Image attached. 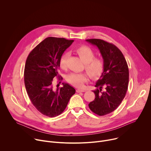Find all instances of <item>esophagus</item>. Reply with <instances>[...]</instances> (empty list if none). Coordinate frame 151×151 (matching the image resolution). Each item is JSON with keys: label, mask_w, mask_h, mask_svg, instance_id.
I'll use <instances>...</instances> for the list:
<instances>
[{"label": "esophagus", "mask_w": 151, "mask_h": 151, "mask_svg": "<svg viewBox=\"0 0 151 151\" xmlns=\"http://www.w3.org/2000/svg\"><path fill=\"white\" fill-rule=\"evenodd\" d=\"M85 91L84 90H81V89H77L76 92L77 93H81V92H85Z\"/></svg>", "instance_id": "34e87169"}]
</instances>
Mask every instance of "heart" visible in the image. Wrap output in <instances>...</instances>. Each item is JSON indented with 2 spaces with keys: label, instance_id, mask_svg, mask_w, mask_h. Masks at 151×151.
Masks as SVG:
<instances>
[{
  "label": "heart",
  "instance_id": "obj_1",
  "mask_svg": "<svg viewBox=\"0 0 151 151\" xmlns=\"http://www.w3.org/2000/svg\"><path fill=\"white\" fill-rule=\"evenodd\" d=\"M74 51L85 63V69L91 79H96L101 76L104 70V62L100 58H94L95 53L90 47L81 45L76 47ZM68 58V54L64 53L59 59V66L63 70L67 68ZM88 79V76L86 73H71L66 76L67 81L77 87H81Z\"/></svg>",
  "mask_w": 151,
  "mask_h": 151
}]
</instances>
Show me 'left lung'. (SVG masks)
Instances as JSON below:
<instances>
[{
    "instance_id": "obj_1",
    "label": "left lung",
    "mask_w": 151,
    "mask_h": 151,
    "mask_svg": "<svg viewBox=\"0 0 151 151\" xmlns=\"http://www.w3.org/2000/svg\"><path fill=\"white\" fill-rule=\"evenodd\" d=\"M98 47L103 58L104 70L93 91L95 99L88 104L90 110L99 116L114 111L124 99L129 81V70L122 52L115 45L99 39L86 40ZM104 86L105 90L102 91Z\"/></svg>"
}]
</instances>
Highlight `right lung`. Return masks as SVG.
<instances>
[{
    "label": "right lung",
    "mask_w": 151,
    "mask_h": 151,
    "mask_svg": "<svg viewBox=\"0 0 151 151\" xmlns=\"http://www.w3.org/2000/svg\"><path fill=\"white\" fill-rule=\"evenodd\" d=\"M73 41L48 37L30 52L26 61L24 78L27 93L36 109L48 117L60 115L75 93L68 83H63V87L57 90L53 87L54 78H60L59 59Z\"/></svg>",
    "instance_id": "right-lung-1"
}]
</instances>
